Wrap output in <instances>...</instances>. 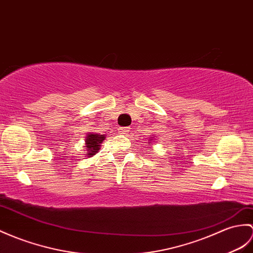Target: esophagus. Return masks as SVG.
Instances as JSON below:
<instances>
[{
	"mask_svg": "<svg viewBox=\"0 0 253 253\" xmlns=\"http://www.w3.org/2000/svg\"><path fill=\"white\" fill-rule=\"evenodd\" d=\"M128 131H129L128 127H123L119 129V133H122V134H126Z\"/></svg>",
	"mask_w": 253,
	"mask_h": 253,
	"instance_id": "esophagus-1",
	"label": "esophagus"
}]
</instances>
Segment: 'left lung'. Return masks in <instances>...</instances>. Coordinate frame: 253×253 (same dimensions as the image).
Instances as JSON below:
<instances>
[{
    "instance_id": "8db88e82",
    "label": "left lung",
    "mask_w": 253,
    "mask_h": 253,
    "mask_svg": "<svg viewBox=\"0 0 253 253\" xmlns=\"http://www.w3.org/2000/svg\"><path fill=\"white\" fill-rule=\"evenodd\" d=\"M149 141H150V142H151V141H154V138H153V137H151V138L149 139ZM150 142H148V143H150Z\"/></svg>"
}]
</instances>
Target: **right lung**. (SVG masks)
<instances>
[{
	"mask_svg": "<svg viewBox=\"0 0 253 253\" xmlns=\"http://www.w3.org/2000/svg\"><path fill=\"white\" fill-rule=\"evenodd\" d=\"M105 139L104 134H99L96 132H89L86 136L85 139V156L88 158L92 157L93 155H96L98 153V151L100 150V144L102 143V141Z\"/></svg>",
	"mask_w": 253,
	"mask_h": 253,
	"instance_id": "obj_1",
	"label": "right lung"
}]
</instances>
